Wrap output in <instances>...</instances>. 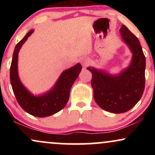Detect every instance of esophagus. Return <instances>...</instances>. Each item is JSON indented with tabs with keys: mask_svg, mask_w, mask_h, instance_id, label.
Returning a JSON list of instances; mask_svg holds the SVG:
<instances>
[{
	"mask_svg": "<svg viewBox=\"0 0 155 155\" xmlns=\"http://www.w3.org/2000/svg\"><path fill=\"white\" fill-rule=\"evenodd\" d=\"M81 63L84 67L88 66L90 63V60L88 59V58H83V59L81 60Z\"/></svg>",
	"mask_w": 155,
	"mask_h": 155,
	"instance_id": "34e87169",
	"label": "esophagus"
}]
</instances>
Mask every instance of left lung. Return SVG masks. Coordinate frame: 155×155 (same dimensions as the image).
Masks as SVG:
<instances>
[{
    "mask_svg": "<svg viewBox=\"0 0 155 155\" xmlns=\"http://www.w3.org/2000/svg\"><path fill=\"white\" fill-rule=\"evenodd\" d=\"M122 39L132 52L129 65L117 74L87 67L92 73L93 97L101 108L114 114L129 111L143 95L145 87L146 58L139 41L125 25L120 29Z\"/></svg>",
    "mask_w": 155,
    "mask_h": 155,
    "instance_id": "left-lung-1",
    "label": "left lung"
}]
</instances>
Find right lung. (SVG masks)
I'll return each mask as SVG.
<instances>
[{
    "mask_svg": "<svg viewBox=\"0 0 155 155\" xmlns=\"http://www.w3.org/2000/svg\"><path fill=\"white\" fill-rule=\"evenodd\" d=\"M33 32L34 30H31L16 45L10 68V81L17 102L25 111L34 117H47L58 113L65 107L69 99L71 88L82 67L81 64L77 63L64 71L49 91L38 95L31 93L19 79L18 54L22 46Z\"/></svg>",
    "mask_w": 155,
    "mask_h": 155,
    "instance_id": "right-lung-1",
    "label": "right lung"
}]
</instances>
